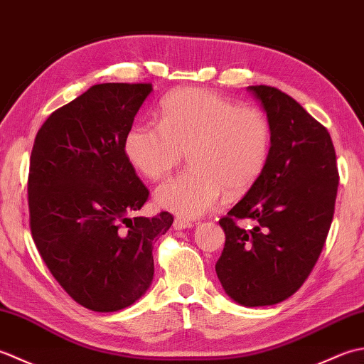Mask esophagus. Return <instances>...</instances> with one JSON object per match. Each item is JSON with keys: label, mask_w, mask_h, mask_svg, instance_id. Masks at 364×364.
<instances>
[{"label": "esophagus", "mask_w": 364, "mask_h": 364, "mask_svg": "<svg viewBox=\"0 0 364 364\" xmlns=\"http://www.w3.org/2000/svg\"><path fill=\"white\" fill-rule=\"evenodd\" d=\"M192 227H194V222H189V220L181 219V218H176L173 222L175 230H186V228H192Z\"/></svg>", "instance_id": "obj_1"}]
</instances>
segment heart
Returning a JSON list of instances; mask_svg holds the SVG:
<instances>
[{"label":"heart","instance_id":"obj_1","mask_svg":"<svg viewBox=\"0 0 364 364\" xmlns=\"http://www.w3.org/2000/svg\"><path fill=\"white\" fill-rule=\"evenodd\" d=\"M270 127L258 107L214 92L180 89L161 105V125L128 131L125 154L139 173L162 180L189 154L191 170L154 192L156 203L183 219L218 210L227 196H241L261 178L270 154Z\"/></svg>","mask_w":364,"mask_h":364}]
</instances>
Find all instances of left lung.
<instances>
[{
	"instance_id": "left-lung-1",
	"label": "left lung",
	"mask_w": 364,
	"mask_h": 364,
	"mask_svg": "<svg viewBox=\"0 0 364 364\" xmlns=\"http://www.w3.org/2000/svg\"><path fill=\"white\" fill-rule=\"evenodd\" d=\"M270 127V154L257 184L219 220L225 247L215 274L244 306L275 305L310 275L333 220L339 183L326 127L296 100L269 86H249ZM250 218L252 230L235 222Z\"/></svg>"
}]
</instances>
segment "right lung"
<instances>
[{"label": "right lung", "instance_id": "obj_1", "mask_svg": "<svg viewBox=\"0 0 364 364\" xmlns=\"http://www.w3.org/2000/svg\"><path fill=\"white\" fill-rule=\"evenodd\" d=\"M151 84L105 82L54 111L38 129L28 178L29 227L53 277L98 313L133 305L150 288L153 245L173 218H141L149 189L125 139Z\"/></svg>", "mask_w": 364, "mask_h": 364}]
</instances>
